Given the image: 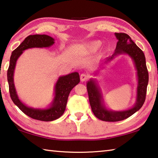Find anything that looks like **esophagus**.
Segmentation results:
<instances>
[{"instance_id": "34e87169", "label": "esophagus", "mask_w": 158, "mask_h": 158, "mask_svg": "<svg viewBox=\"0 0 158 158\" xmlns=\"http://www.w3.org/2000/svg\"><path fill=\"white\" fill-rule=\"evenodd\" d=\"M88 79H89V76H88V75L86 74V73L81 74V82L86 81Z\"/></svg>"}]
</instances>
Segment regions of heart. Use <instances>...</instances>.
Returning a JSON list of instances; mask_svg holds the SVG:
<instances>
[{"label": "heart", "instance_id": "1", "mask_svg": "<svg viewBox=\"0 0 158 158\" xmlns=\"http://www.w3.org/2000/svg\"><path fill=\"white\" fill-rule=\"evenodd\" d=\"M102 43L99 40H94L87 43L85 46V50L87 53H93L97 52L101 48Z\"/></svg>", "mask_w": 158, "mask_h": 158}]
</instances>
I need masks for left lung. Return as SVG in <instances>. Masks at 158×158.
<instances>
[{"mask_svg": "<svg viewBox=\"0 0 158 158\" xmlns=\"http://www.w3.org/2000/svg\"><path fill=\"white\" fill-rule=\"evenodd\" d=\"M118 42L116 45L115 52L112 56L107 59L106 61H110L115 56L120 54H128L133 59L137 70L138 87L136 103L134 106L130 110L113 112L108 110L102 104V95L99 87L94 81H89L87 84V89L89 96V101L92 110L94 115L99 120L106 122H117L127 119L136 111L139 110L143 105L146 100L147 86L148 82V71L146 67V58L144 53L131 40L130 36L125 33H115Z\"/></svg>", "mask_w": 158, "mask_h": 158, "instance_id": "obj_1", "label": "left lung"}]
</instances>
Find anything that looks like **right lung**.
Instances as JSON below:
<instances>
[{"instance_id": "obj_1", "label": "right lung", "mask_w": 158, "mask_h": 158, "mask_svg": "<svg viewBox=\"0 0 158 158\" xmlns=\"http://www.w3.org/2000/svg\"><path fill=\"white\" fill-rule=\"evenodd\" d=\"M54 40V38L47 35L36 34L27 36L24 40L12 52L7 73L10 95L15 104L28 117L45 122L55 120L64 114L70 92L80 82L78 73L75 72L59 77L55 85V96L52 106L48 109L45 110L34 109L27 107L20 102L15 91L13 73L16 61L18 57L22 55L23 51L31 48L50 47L55 43Z\"/></svg>"}]
</instances>
